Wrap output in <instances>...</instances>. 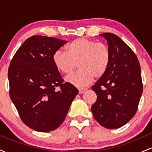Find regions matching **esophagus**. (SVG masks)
I'll return each instance as SVG.
<instances>
[{
  "label": "esophagus",
  "instance_id": "1",
  "mask_svg": "<svg viewBox=\"0 0 152 152\" xmlns=\"http://www.w3.org/2000/svg\"><path fill=\"white\" fill-rule=\"evenodd\" d=\"M86 91V88H78V91H79V94H83V92H85Z\"/></svg>",
  "mask_w": 152,
  "mask_h": 152
}]
</instances>
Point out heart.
<instances>
[{
  "label": "heart",
  "instance_id": "obj_1",
  "mask_svg": "<svg viewBox=\"0 0 152 152\" xmlns=\"http://www.w3.org/2000/svg\"><path fill=\"white\" fill-rule=\"evenodd\" d=\"M60 72L70 74L78 66L79 70L66 77V81L75 86H86L96 78H102L111 61L109 48L86 38H78L66 45V51L58 50L52 56Z\"/></svg>",
  "mask_w": 152,
  "mask_h": 152
}]
</instances>
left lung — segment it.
Returning a JSON list of instances; mask_svg holds the SVG:
<instances>
[{"mask_svg": "<svg viewBox=\"0 0 152 152\" xmlns=\"http://www.w3.org/2000/svg\"><path fill=\"white\" fill-rule=\"evenodd\" d=\"M106 38L111 61L106 74L91 87L97 99L91 106L94 117L106 129H118L133 118L143 92L139 60L130 47L114 34Z\"/></svg>", "mask_w": 152, "mask_h": 152, "instance_id": "obj_1", "label": "left lung"}]
</instances>
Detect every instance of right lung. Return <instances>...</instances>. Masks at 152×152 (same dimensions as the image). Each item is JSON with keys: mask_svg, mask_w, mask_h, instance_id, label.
I'll use <instances>...</instances> for the list:
<instances>
[{"mask_svg": "<svg viewBox=\"0 0 152 152\" xmlns=\"http://www.w3.org/2000/svg\"><path fill=\"white\" fill-rule=\"evenodd\" d=\"M66 41L42 36L26 39L8 68L9 94L24 124L35 131L55 130L65 119L78 90L64 83L53 62Z\"/></svg>", "mask_w": 152, "mask_h": 152, "instance_id": "1", "label": "right lung"}]
</instances>
